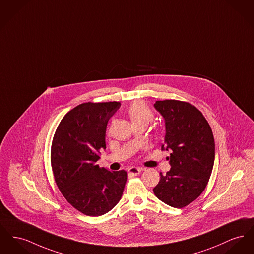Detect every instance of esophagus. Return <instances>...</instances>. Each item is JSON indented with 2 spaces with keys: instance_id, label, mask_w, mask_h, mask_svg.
Wrapping results in <instances>:
<instances>
[{
  "instance_id": "obj_1",
  "label": "esophagus",
  "mask_w": 254,
  "mask_h": 254,
  "mask_svg": "<svg viewBox=\"0 0 254 254\" xmlns=\"http://www.w3.org/2000/svg\"><path fill=\"white\" fill-rule=\"evenodd\" d=\"M128 172L132 176H138L142 172V169L138 168V167H131V168L128 169Z\"/></svg>"
}]
</instances>
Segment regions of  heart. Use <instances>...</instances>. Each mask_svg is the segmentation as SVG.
<instances>
[{
  "label": "heart",
  "instance_id": "heart-1",
  "mask_svg": "<svg viewBox=\"0 0 254 254\" xmlns=\"http://www.w3.org/2000/svg\"><path fill=\"white\" fill-rule=\"evenodd\" d=\"M127 113L135 125H148L153 119V112L149 105L142 101H137L129 105Z\"/></svg>",
  "mask_w": 254,
  "mask_h": 254
}]
</instances>
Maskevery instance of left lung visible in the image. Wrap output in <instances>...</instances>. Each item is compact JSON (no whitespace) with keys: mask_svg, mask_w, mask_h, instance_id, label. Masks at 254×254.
I'll use <instances>...</instances> for the list:
<instances>
[{"mask_svg":"<svg viewBox=\"0 0 254 254\" xmlns=\"http://www.w3.org/2000/svg\"><path fill=\"white\" fill-rule=\"evenodd\" d=\"M154 107L165 119L162 149L170 150L171 170L153 188L166 204L183 208L205 189L215 160L212 129L202 113L193 105L177 100L157 101Z\"/></svg>","mask_w":254,"mask_h":254,"instance_id":"1","label":"left lung"}]
</instances>
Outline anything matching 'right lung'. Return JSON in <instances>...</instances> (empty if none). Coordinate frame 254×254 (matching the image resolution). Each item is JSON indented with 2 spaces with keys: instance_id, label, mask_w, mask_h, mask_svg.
Instances as JSON below:
<instances>
[{
  "instance_id": "1",
  "label": "right lung",
  "mask_w": 254,
  "mask_h": 254,
  "mask_svg": "<svg viewBox=\"0 0 254 254\" xmlns=\"http://www.w3.org/2000/svg\"><path fill=\"white\" fill-rule=\"evenodd\" d=\"M118 102L85 103L75 106L60 121L51 148L55 181L66 200L86 216H101L119 202L127 179L125 170L100 168L105 149L108 120Z\"/></svg>"
}]
</instances>
